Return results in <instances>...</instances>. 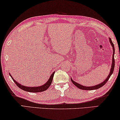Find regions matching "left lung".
Returning a JSON list of instances; mask_svg holds the SVG:
<instances>
[{
    "mask_svg": "<svg viewBox=\"0 0 120 120\" xmlns=\"http://www.w3.org/2000/svg\"><path fill=\"white\" fill-rule=\"evenodd\" d=\"M109 41H110V43L111 44V46L113 47V56H112V66H111V70L110 72V74H109V75L107 76V78L105 79V80L102 83L98 84L95 85V86H83L82 85L80 84H79L76 83V82L74 81L71 78V81H72V82L74 84L77 86V87H78L79 89H81V90H96L99 89V88L103 86L105 84V83L108 82L109 80V79H110V76H111V75L113 74V71H114V66H115V61H114V52H115V49H114V44L112 43V41L110 38H109Z\"/></svg>",
    "mask_w": 120,
    "mask_h": 120,
    "instance_id": "1",
    "label": "left lung"
}]
</instances>
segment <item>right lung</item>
Masks as SVG:
<instances>
[{
  "instance_id": "1",
  "label": "right lung",
  "mask_w": 120,
  "mask_h": 120,
  "mask_svg": "<svg viewBox=\"0 0 120 120\" xmlns=\"http://www.w3.org/2000/svg\"><path fill=\"white\" fill-rule=\"evenodd\" d=\"M54 73H55V72L52 73V74L50 75L49 79H48V81L45 84H44V85L41 86H37V87H28V86H26L21 85L20 84L18 83L15 80L13 77H12L11 76V75L10 74V73H9V75L11 77L12 80L14 81L16 85L18 87H19L20 89L27 92H33V93H37V92H41L45 91L46 90L48 89V88L50 86V85H51V83L52 81V79H53V77H54Z\"/></svg>"
}]
</instances>
